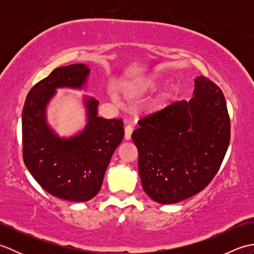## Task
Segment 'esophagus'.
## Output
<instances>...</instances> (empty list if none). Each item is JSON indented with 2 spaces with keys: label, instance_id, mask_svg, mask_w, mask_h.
Segmentation results:
<instances>
[{
  "label": "esophagus",
  "instance_id": "1",
  "mask_svg": "<svg viewBox=\"0 0 254 254\" xmlns=\"http://www.w3.org/2000/svg\"><path fill=\"white\" fill-rule=\"evenodd\" d=\"M132 132H133V127L131 126H127L126 127H124V138H126L127 141L131 139Z\"/></svg>",
  "mask_w": 254,
  "mask_h": 254
}]
</instances>
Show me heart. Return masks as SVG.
<instances>
[{"instance_id": "heart-1", "label": "heart", "mask_w": 254, "mask_h": 254, "mask_svg": "<svg viewBox=\"0 0 254 254\" xmlns=\"http://www.w3.org/2000/svg\"><path fill=\"white\" fill-rule=\"evenodd\" d=\"M156 84H157V80H156L154 77L144 78L142 80H139V82L135 86H134V87L131 89L130 94L132 96L143 94V93H145V91L153 89L156 86Z\"/></svg>"}]
</instances>
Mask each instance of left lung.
<instances>
[{"instance_id": "left-lung-1", "label": "left lung", "mask_w": 254, "mask_h": 254, "mask_svg": "<svg viewBox=\"0 0 254 254\" xmlns=\"http://www.w3.org/2000/svg\"><path fill=\"white\" fill-rule=\"evenodd\" d=\"M132 134L145 193L174 204L204 190L220 168L230 141V119L222 89L195 78L194 97L144 117Z\"/></svg>"}]
</instances>
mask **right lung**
<instances>
[{
  "label": "right lung",
  "mask_w": 254,
  "mask_h": 254,
  "mask_svg": "<svg viewBox=\"0 0 254 254\" xmlns=\"http://www.w3.org/2000/svg\"><path fill=\"white\" fill-rule=\"evenodd\" d=\"M89 74L85 64L53 69L32 87L25 100L23 159L31 176L51 195L86 202L99 192L116 148L124 136L122 119L97 116L99 102L85 98L87 124L69 138H61L46 121V107L57 88H82Z\"/></svg>",
  "instance_id": "add662e5"
}]
</instances>
